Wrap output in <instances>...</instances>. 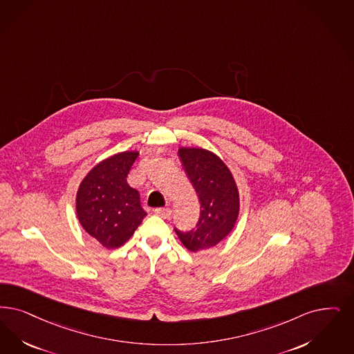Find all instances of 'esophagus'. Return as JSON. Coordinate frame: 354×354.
<instances>
[{"instance_id":"34e87169","label":"esophagus","mask_w":354,"mask_h":354,"mask_svg":"<svg viewBox=\"0 0 354 354\" xmlns=\"http://www.w3.org/2000/svg\"><path fill=\"white\" fill-rule=\"evenodd\" d=\"M154 212H156V214H158L159 217H162V218H165V220H169L172 211H171L170 208H156Z\"/></svg>"}]
</instances>
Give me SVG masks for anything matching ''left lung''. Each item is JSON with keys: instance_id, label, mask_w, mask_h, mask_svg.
Wrapping results in <instances>:
<instances>
[{"instance_id": "8db88e82", "label": "left lung", "mask_w": 354, "mask_h": 354, "mask_svg": "<svg viewBox=\"0 0 354 354\" xmlns=\"http://www.w3.org/2000/svg\"><path fill=\"white\" fill-rule=\"evenodd\" d=\"M184 171L194 185L200 201L196 227L188 232L175 227L184 246L196 253L224 240L234 227L240 211L236 182L227 165L204 149H179Z\"/></svg>"}]
</instances>
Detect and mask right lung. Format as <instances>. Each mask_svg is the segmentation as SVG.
Masks as SVG:
<instances>
[{
    "label": "right lung",
    "mask_w": 354,
    "mask_h": 354,
    "mask_svg": "<svg viewBox=\"0 0 354 354\" xmlns=\"http://www.w3.org/2000/svg\"><path fill=\"white\" fill-rule=\"evenodd\" d=\"M138 151L106 158L88 172L76 195V213L85 232L106 249L124 245L146 212L140 194L127 182Z\"/></svg>",
    "instance_id": "1"
}]
</instances>
